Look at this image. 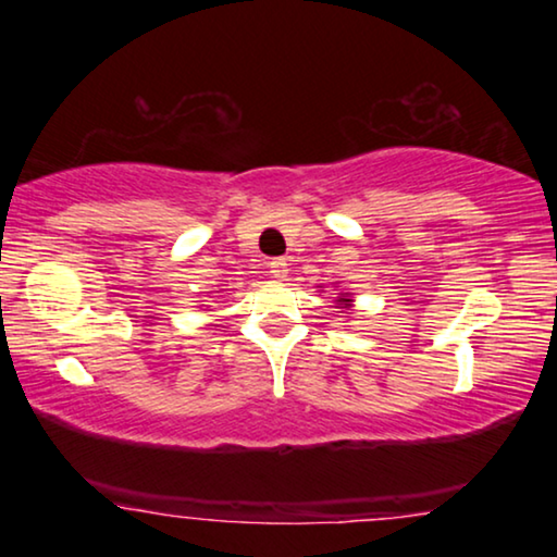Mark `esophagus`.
Returning a JSON list of instances; mask_svg holds the SVG:
<instances>
[{
	"mask_svg": "<svg viewBox=\"0 0 557 557\" xmlns=\"http://www.w3.org/2000/svg\"><path fill=\"white\" fill-rule=\"evenodd\" d=\"M269 273L273 278H286V273H288V263H286V258H273V261H269Z\"/></svg>",
	"mask_w": 557,
	"mask_h": 557,
	"instance_id": "34e87169",
	"label": "esophagus"
}]
</instances>
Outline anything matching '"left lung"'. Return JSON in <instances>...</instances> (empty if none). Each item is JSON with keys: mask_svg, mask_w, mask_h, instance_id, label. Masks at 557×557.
I'll return each instance as SVG.
<instances>
[{"mask_svg": "<svg viewBox=\"0 0 557 557\" xmlns=\"http://www.w3.org/2000/svg\"><path fill=\"white\" fill-rule=\"evenodd\" d=\"M337 301H339V304H345V307H349V301H352V299H349V296H339Z\"/></svg>", "mask_w": 557, "mask_h": 557, "instance_id": "8db88e82", "label": "left lung"}]
</instances>
